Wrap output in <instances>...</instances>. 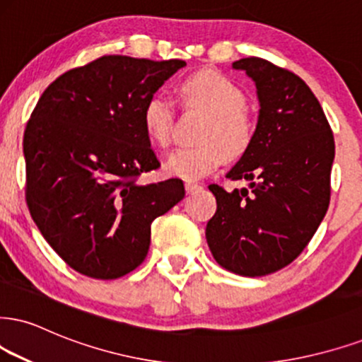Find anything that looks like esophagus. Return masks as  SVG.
Instances as JSON below:
<instances>
[{
  "label": "esophagus",
  "instance_id": "34e87169",
  "mask_svg": "<svg viewBox=\"0 0 362 362\" xmlns=\"http://www.w3.org/2000/svg\"><path fill=\"white\" fill-rule=\"evenodd\" d=\"M185 188H186V193L188 194H193L196 191H199L203 188L202 185H198V182H193V181H186L185 182Z\"/></svg>",
  "mask_w": 362,
  "mask_h": 362
}]
</instances>
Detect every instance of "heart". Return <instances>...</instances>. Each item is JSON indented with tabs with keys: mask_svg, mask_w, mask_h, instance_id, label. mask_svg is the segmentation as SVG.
<instances>
[{
	"mask_svg": "<svg viewBox=\"0 0 362 362\" xmlns=\"http://www.w3.org/2000/svg\"><path fill=\"white\" fill-rule=\"evenodd\" d=\"M188 104L209 114L202 134L203 144L180 147L169 156L166 169L182 180H202L226 160L243 156L255 137V122L245 109L247 97L242 88L223 74L203 70L182 82ZM142 124L151 142L168 147L173 139L174 104L166 95L149 97L142 110Z\"/></svg>",
	"mask_w": 362,
	"mask_h": 362,
	"instance_id": "heart-1",
	"label": "heart"
}]
</instances>
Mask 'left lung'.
Wrapping results in <instances>:
<instances>
[{
  "mask_svg": "<svg viewBox=\"0 0 362 362\" xmlns=\"http://www.w3.org/2000/svg\"><path fill=\"white\" fill-rule=\"evenodd\" d=\"M255 82L260 112L250 149L226 174L250 188L211 185L216 213L206 242L223 269L262 276L304 252L331 202L334 136L317 97L287 69L248 57L233 62Z\"/></svg>",
  "mask_w": 362,
  "mask_h": 362,
  "instance_id": "left-lung-1",
  "label": "left lung"
}]
</instances>
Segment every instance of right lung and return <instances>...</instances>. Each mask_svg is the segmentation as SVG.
Listing matches in <instances>:
<instances>
[{"label": "right lung", "instance_id": "1", "mask_svg": "<svg viewBox=\"0 0 362 362\" xmlns=\"http://www.w3.org/2000/svg\"><path fill=\"white\" fill-rule=\"evenodd\" d=\"M185 65L104 55L60 75L31 112L26 204L43 238L78 274L112 280L137 269L151 223L185 198L176 177L139 182L160 166L142 110Z\"/></svg>", "mask_w": 362, "mask_h": 362}]
</instances>
